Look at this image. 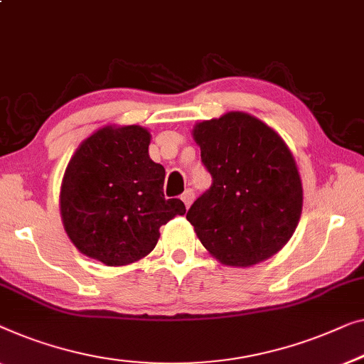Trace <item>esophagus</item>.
<instances>
[{"label": "esophagus", "instance_id": "esophagus-1", "mask_svg": "<svg viewBox=\"0 0 364 364\" xmlns=\"http://www.w3.org/2000/svg\"><path fill=\"white\" fill-rule=\"evenodd\" d=\"M181 198H182L183 205H186V208H188V207H191V203L193 202V191H191V188H188V191L183 192V195H182Z\"/></svg>", "mask_w": 364, "mask_h": 364}]
</instances>
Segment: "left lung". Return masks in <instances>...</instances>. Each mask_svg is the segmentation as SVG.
<instances>
[{
  "label": "left lung",
  "mask_w": 364,
  "mask_h": 364,
  "mask_svg": "<svg viewBox=\"0 0 364 364\" xmlns=\"http://www.w3.org/2000/svg\"><path fill=\"white\" fill-rule=\"evenodd\" d=\"M192 136L213 178L187 213L205 250L231 267H250L277 255L292 238L304 203L286 141L243 112L200 121Z\"/></svg>",
  "instance_id": "8db88e82"
}]
</instances>
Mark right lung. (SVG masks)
<instances>
[{"label":"right lung","instance_id":"obj_1","mask_svg":"<svg viewBox=\"0 0 364 364\" xmlns=\"http://www.w3.org/2000/svg\"><path fill=\"white\" fill-rule=\"evenodd\" d=\"M143 126L107 124L88 136L68 161L60 186V217L82 255L119 267L143 259L159 228L186 213L162 192L166 169L149 157Z\"/></svg>","mask_w":364,"mask_h":364}]
</instances>
